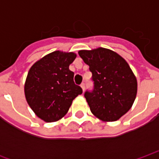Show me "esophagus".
Instances as JSON below:
<instances>
[{
  "mask_svg": "<svg viewBox=\"0 0 159 159\" xmlns=\"http://www.w3.org/2000/svg\"><path fill=\"white\" fill-rule=\"evenodd\" d=\"M81 88L83 89V91H84V90H85V83H82V84H81Z\"/></svg>",
  "mask_w": 159,
  "mask_h": 159,
  "instance_id": "esophagus-1",
  "label": "esophagus"
}]
</instances>
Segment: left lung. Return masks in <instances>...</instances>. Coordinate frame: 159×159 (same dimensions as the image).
<instances>
[{
  "label": "left lung",
  "instance_id": "left-lung-1",
  "mask_svg": "<svg viewBox=\"0 0 159 159\" xmlns=\"http://www.w3.org/2000/svg\"><path fill=\"white\" fill-rule=\"evenodd\" d=\"M89 66L93 90L84 96L91 112L104 122L117 121L132 107L137 93V80L123 57L110 49L80 50Z\"/></svg>",
  "mask_w": 159,
  "mask_h": 159
}]
</instances>
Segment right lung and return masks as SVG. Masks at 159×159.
I'll list each match as a JSON object with an SVG mask.
<instances>
[{
    "mask_svg": "<svg viewBox=\"0 0 159 159\" xmlns=\"http://www.w3.org/2000/svg\"><path fill=\"white\" fill-rule=\"evenodd\" d=\"M73 52L54 51L37 60L30 69L25 95L37 117L47 123L61 119L73 100L83 93L73 81L74 72L69 66L75 60Z\"/></svg>",
    "mask_w": 159,
    "mask_h": 159,
    "instance_id": "obj_1",
    "label": "right lung"
}]
</instances>
